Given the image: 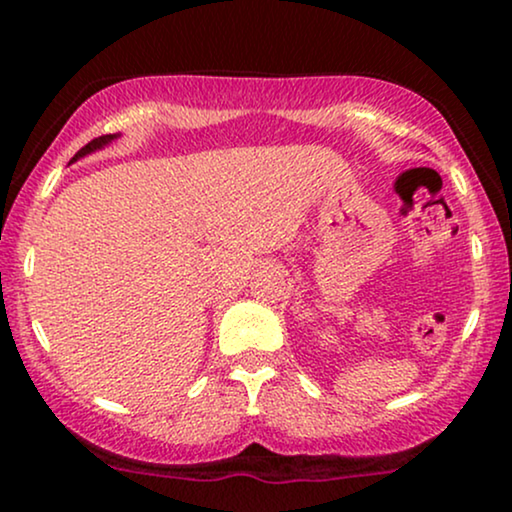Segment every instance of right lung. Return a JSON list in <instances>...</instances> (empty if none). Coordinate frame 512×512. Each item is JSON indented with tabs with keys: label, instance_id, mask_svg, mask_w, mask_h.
<instances>
[{
	"label": "right lung",
	"instance_id": "1",
	"mask_svg": "<svg viewBox=\"0 0 512 512\" xmlns=\"http://www.w3.org/2000/svg\"><path fill=\"white\" fill-rule=\"evenodd\" d=\"M116 135H102V137H95V139H90V142L83 146V149L76 153V156L72 158V160H76V158H81V156H86V153H90V151H95V149H102L104 144H109L111 139H114Z\"/></svg>",
	"mask_w": 512,
	"mask_h": 512
}]
</instances>
